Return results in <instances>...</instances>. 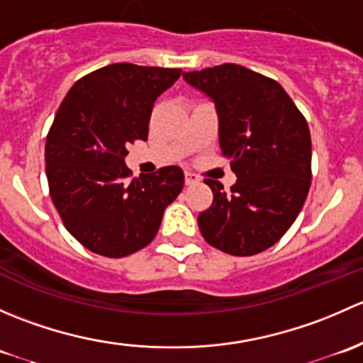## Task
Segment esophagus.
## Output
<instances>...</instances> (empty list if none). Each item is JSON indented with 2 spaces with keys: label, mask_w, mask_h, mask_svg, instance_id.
Returning <instances> with one entry per match:
<instances>
[{
  "label": "esophagus",
  "mask_w": 363,
  "mask_h": 363,
  "mask_svg": "<svg viewBox=\"0 0 363 363\" xmlns=\"http://www.w3.org/2000/svg\"><path fill=\"white\" fill-rule=\"evenodd\" d=\"M184 182H186V186H193V184H196V182H199V177H196L195 174H191V172H186Z\"/></svg>",
  "instance_id": "obj_1"
}]
</instances>
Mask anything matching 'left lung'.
I'll list each match as a JSON object with an SVG mask.
<instances>
[{
  "label": "left lung",
  "instance_id": "left-lung-1",
  "mask_svg": "<svg viewBox=\"0 0 363 363\" xmlns=\"http://www.w3.org/2000/svg\"><path fill=\"white\" fill-rule=\"evenodd\" d=\"M214 104L219 147L237 182L207 179L212 205L199 216L203 239L233 256L269 250L302 211L311 186V133L286 91L240 65L182 73Z\"/></svg>",
  "mask_w": 363,
  "mask_h": 363
}]
</instances>
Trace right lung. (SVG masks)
<instances>
[{
	"label": "right lung",
	"mask_w": 363,
	"mask_h": 363,
	"mask_svg": "<svg viewBox=\"0 0 363 363\" xmlns=\"http://www.w3.org/2000/svg\"><path fill=\"white\" fill-rule=\"evenodd\" d=\"M179 68L116 63L73 84L45 142L50 199L84 247L123 258L158 233L168 203L184 186L179 167L128 181L126 147L147 140L152 105Z\"/></svg>",
	"instance_id": "obj_1"
}]
</instances>
